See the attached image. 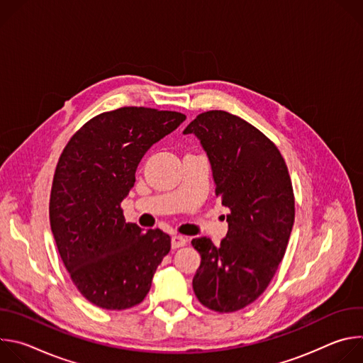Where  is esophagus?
Masks as SVG:
<instances>
[{
  "label": "esophagus",
  "instance_id": "esophagus-1",
  "mask_svg": "<svg viewBox=\"0 0 363 363\" xmlns=\"http://www.w3.org/2000/svg\"><path fill=\"white\" fill-rule=\"evenodd\" d=\"M171 244H172V248H179V247H184L186 244V240H185V237L175 234L171 238Z\"/></svg>",
  "mask_w": 363,
  "mask_h": 363
}]
</instances>
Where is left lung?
I'll return each instance as SVG.
<instances>
[{"instance_id":"obj_1","label":"left lung","mask_w":363,"mask_h":363,"mask_svg":"<svg viewBox=\"0 0 363 363\" xmlns=\"http://www.w3.org/2000/svg\"><path fill=\"white\" fill-rule=\"evenodd\" d=\"M184 133L201 140L216 195L230 210L218 247L206 237L191 241L201 255L194 293L214 312H237L263 294L284 257L294 223L289 169L273 140L228 112L199 113Z\"/></svg>"}]
</instances>
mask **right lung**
<instances>
[{"label":"right lung","mask_w":363,"mask_h":363,"mask_svg":"<svg viewBox=\"0 0 363 363\" xmlns=\"http://www.w3.org/2000/svg\"><path fill=\"white\" fill-rule=\"evenodd\" d=\"M186 116L123 106L86 122L65 146L50 194V227L62 262L82 296L108 310L146 297L171 250L160 228L126 223L122 201L135 184L145 152Z\"/></svg>","instance_id":"obj_1"}]
</instances>
